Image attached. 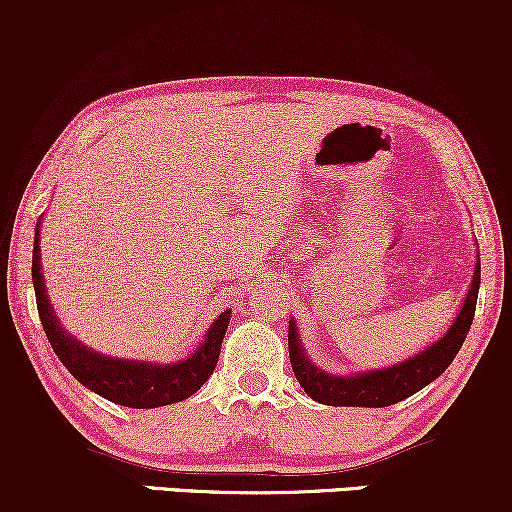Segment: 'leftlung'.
<instances>
[{"mask_svg": "<svg viewBox=\"0 0 512 512\" xmlns=\"http://www.w3.org/2000/svg\"><path fill=\"white\" fill-rule=\"evenodd\" d=\"M481 284V267L477 262L474 269L472 286H469L467 298H464L460 315L455 317L452 327L440 337L436 344L428 346L421 354L411 356L409 361L397 363V366L383 370H368V373L349 375H330L322 373L308 361L303 354V346L298 342L296 322L289 325V358L293 373H296L298 383L305 390V395L313 397L315 402L330 404V407H390V404L402 402L421 387L438 378L445 368L455 361L457 351L467 337L469 327L474 320V308H477V293Z\"/></svg>", "mask_w": 512, "mask_h": 512, "instance_id": "obj_1", "label": "left lung"}]
</instances>
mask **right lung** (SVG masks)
<instances>
[{
    "label": "right lung",
    "mask_w": 512,
    "mask_h": 512,
    "mask_svg": "<svg viewBox=\"0 0 512 512\" xmlns=\"http://www.w3.org/2000/svg\"><path fill=\"white\" fill-rule=\"evenodd\" d=\"M40 228V221H38ZM38 228H35L33 243V289L35 303H38L40 322L48 342L55 349V354L64 363V368L79 380L88 390L110 399V402L122 404L132 409H154L166 407V404L182 402L192 397L214 373L219 363L221 342L226 334L228 322H231V310H223L216 317L214 325L209 327L207 337L199 344V349L190 358L170 366L161 363H144V361H125V358H110L96 351L86 349L84 344L76 342L62 330L52 313L48 291L43 286V272H40V240Z\"/></svg>",
    "instance_id": "1"
}]
</instances>
